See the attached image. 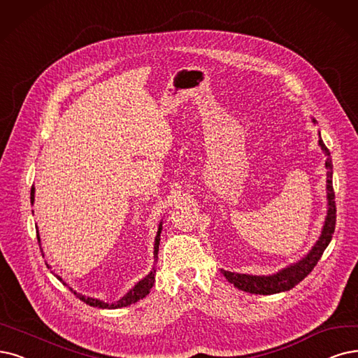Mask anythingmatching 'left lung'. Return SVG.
Returning a JSON list of instances; mask_svg holds the SVG:
<instances>
[{"label": "left lung", "mask_w": 358, "mask_h": 358, "mask_svg": "<svg viewBox=\"0 0 358 358\" xmlns=\"http://www.w3.org/2000/svg\"><path fill=\"white\" fill-rule=\"evenodd\" d=\"M314 121V119H313ZM315 122V121H314ZM319 144L326 159V168H327V201H329V209H327V217L324 221V227L322 231L320 239L317 241L311 252L302 258L299 262L294 264L277 274L273 275H249V274H239V273H230V271H222L224 277L234 285L237 289L245 290L249 294H257V295H273L285 292V290H290L295 287L299 282H302L306 277L313 271V268L317 266V262L322 258L324 249L332 241V236L335 233V224H336V205H335V192H334V184H332V157H330V152L326 148L323 140H319Z\"/></svg>", "instance_id": "left-lung-1"}]
</instances>
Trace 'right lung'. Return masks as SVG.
<instances>
[{
	"label": "right lung",
	"instance_id": "add662e5",
	"mask_svg": "<svg viewBox=\"0 0 358 358\" xmlns=\"http://www.w3.org/2000/svg\"><path fill=\"white\" fill-rule=\"evenodd\" d=\"M34 197H35V187L31 189V203H34ZM161 231H162V224H159V230H157V234H156V239H155V258H157V250H159V241H161ZM38 237V243H39V236L36 234ZM155 275H156V270L153 268L150 271V274H148L144 277V279L141 282H138L134 287H132L129 292L119 299L117 302L115 303H108V302H103V301H99V299H94V298H87L84 295H79L76 292H73L76 295V298H79L81 301H84L85 303H88V306L91 307H97V308H109V310H113V308H122V307H127V306H131V303H136L137 301L143 299L145 295H149L150 289L155 283ZM57 279L60 282H63L60 277H57Z\"/></svg>",
	"mask_w": 358,
	"mask_h": 358
}]
</instances>
